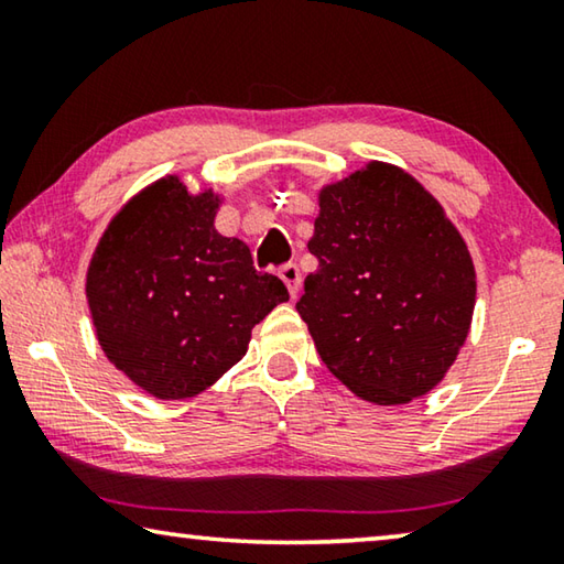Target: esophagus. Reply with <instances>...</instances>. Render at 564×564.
<instances>
[{"instance_id":"1","label":"esophagus","mask_w":564,"mask_h":564,"mask_svg":"<svg viewBox=\"0 0 564 564\" xmlns=\"http://www.w3.org/2000/svg\"><path fill=\"white\" fill-rule=\"evenodd\" d=\"M279 275L283 279V283L289 285L291 295L299 293V289H301V271H299V265H295V263H285V265H281Z\"/></svg>"}]
</instances>
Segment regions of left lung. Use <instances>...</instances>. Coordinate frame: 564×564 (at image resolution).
<instances>
[{
    "label": "left lung",
    "instance_id": "8db88e82",
    "mask_svg": "<svg viewBox=\"0 0 564 564\" xmlns=\"http://www.w3.org/2000/svg\"><path fill=\"white\" fill-rule=\"evenodd\" d=\"M295 311L343 386L378 405L441 383L467 338L475 269L441 204L405 171L370 164L323 188Z\"/></svg>",
    "mask_w": 564,
    "mask_h": 564
}]
</instances>
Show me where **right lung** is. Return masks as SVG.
<instances>
[{
    "mask_svg": "<svg viewBox=\"0 0 564 564\" xmlns=\"http://www.w3.org/2000/svg\"><path fill=\"white\" fill-rule=\"evenodd\" d=\"M218 198L169 176L104 231L87 273L107 358L161 400L194 398L246 356L251 328L289 301L279 275L214 228Z\"/></svg>",
    "mask_w": 564,
    "mask_h": 564,
    "instance_id": "1",
    "label": "right lung"
}]
</instances>
